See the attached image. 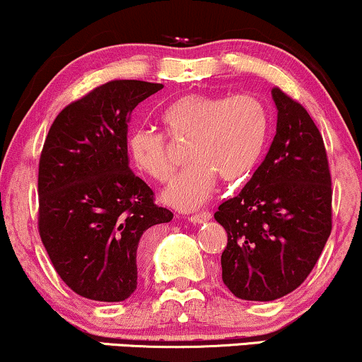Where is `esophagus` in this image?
<instances>
[{
    "label": "esophagus",
    "instance_id": "1",
    "mask_svg": "<svg viewBox=\"0 0 362 362\" xmlns=\"http://www.w3.org/2000/svg\"><path fill=\"white\" fill-rule=\"evenodd\" d=\"M211 217H212L211 212L206 211V212H199V214L190 216L189 221H190V223H194V224H200V223H206V221L211 219Z\"/></svg>",
    "mask_w": 362,
    "mask_h": 362
}]
</instances>
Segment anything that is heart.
I'll return each instance as SVG.
<instances>
[{
	"label": "heart",
	"instance_id": "b5f03b06",
	"mask_svg": "<svg viewBox=\"0 0 362 362\" xmlns=\"http://www.w3.org/2000/svg\"><path fill=\"white\" fill-rule=\"evenodd\" d=\"M165 133L187 139L189 165L165 190V202L178 209L202 206L212 194L216 177L224 182L245 178L255 168L268 136V111L252 94L224 95L185 94L162 112ZM128 155L134 167L151 180L167 182L175 162L167 138L150 128L129 132Z\"/></svg>",
	"mask_w": 362,
	"mask_h": 362
}]
</instances>
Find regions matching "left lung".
<instances>
[{
	"label": "left lung",
	"instance_id": "left-lung-1",
	"mask_svg": "<svg viewBox=\"0 0 362 362\" xmlns=\"http://www.w3.org/2000/svg\"><path fill=\"white\" fill-rule=\"evenodd\" d=\"M276 133L267 156L214 217L228 233L221 256L234 297L272 302L298 288L332 230V182L324 139L302 104L278 87Z\"/></svg>",
	"mask_w": 362,
	"mask_h": 362
}]
</instances>
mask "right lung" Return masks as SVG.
I'll return each instance as SVG.
<instances>
[{
    "mask_svg": "<svg viewBox=\"0 0 362 362\" xmlns=\"http://www.w3.org/2000/svg\"><path fill=\"white\" fill-rule=\"evenodd\" d=\"M163 89L110 81L65 106L38 163V233L69 288L95 302L136 290L138 246L173 214L129 168L128 123L139 103Z\"/></svg>",
    "mask_w": 362,
    "mask_h": 362,
    "instance_id": "1",
    "label": "right lung"
}]
</instances>
